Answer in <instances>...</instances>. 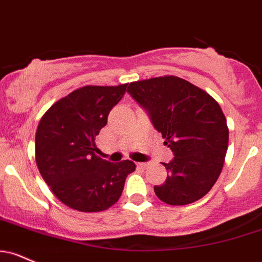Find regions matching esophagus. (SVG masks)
I'll use <instances>...</instances> for the list:
<instances>
[{"instance_id":"obj_1","label":"esophagus","mask_w":262,"mask_h":262,"mask_svg":"<svg viewBox=\"0 0 262 262\" xmlns=\"http://www.w3.org/2000/svg\"><path fill=\"white\" fill-rule=\"evenodd\" d=\"M137 167L138 168H141V169H145L147 167V163H145V162H138L137 163Z\"/></svg>"}]
</instances>
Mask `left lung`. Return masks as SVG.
I'll return each instance as SVG.
<instances>
[{
  "label": "left lung",
  "instance_id": "left-lung-1",
  "mask_svg": "<svg viewBox=\"0 0 262 262\" xmlns=\"http://www.w3.org/2000/svg\"><path fill=\"white\" fill-rule=\"evenodd\" d=\"M127 91L149 113L174 159L163 163L167 178L154 190L168 205L201 199L220 177L229 132L219 102L174 75L133 81Z\"/></svg>",
  "mask_w": 262,
  "mask_h": 262
}]
</instances>
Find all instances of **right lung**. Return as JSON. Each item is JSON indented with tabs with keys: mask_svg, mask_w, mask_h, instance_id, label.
Masks as SVG:
<instances>
[{
	"mask_svg": "<svg viewBox=\"0 0 262 262\" xmlns=\"http://www.w3.org/2000/svg\"><path fill=\"white\" fill-rule=\"evenodd\" d=\"M127 85H86L72 91L53 103L37 125V168L56 198L71 209L107 210L117 203L125 178L135 171L133 161L111 163L95 154V137Z\"/></svg>",
	"mask_w": 262,
	"mask_h": 262,
	"instance_id": "obj_1",
	"label": "right lung"
}]
</instances>
